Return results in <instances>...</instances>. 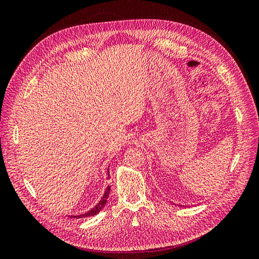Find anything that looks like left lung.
I'll list each match as a JSON object with an SVG mask.
<instances>
[{
	"label": "left lung",
	"instance_id": "1",
	"mask_svg": "<svg viewBox=\"0 0 259 259\" xmlns=\"http://www.w3.org/2000/svg\"><path fill=\"white\" fill-rule=\"evenodd\" d=\"M178 206H179V205H178Z\"/></svg>",
	"mask_w": 259,
	"mask_h": 259
}]
</instances>
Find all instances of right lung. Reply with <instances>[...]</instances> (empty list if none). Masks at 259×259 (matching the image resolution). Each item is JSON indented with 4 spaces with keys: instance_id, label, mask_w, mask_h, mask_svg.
Returning a JSON list of instances; mask_svg holds the SVG:
<instances>
[{
    "instance_id": "add662e5",
    "label": "right lung",
    "mask_w": 259,
    "mask_h": 259,
    "mask_svg": "<svg viewBox=\"0 0 259 259\" xmlns=\"http://www.w3.org/2000/svg\"><path fill=\"white\" fill-rule=\"evenodd\" d=\"M108 176H109V168H108ZM110 189H111V186H108V187L106 188V190H105V193H104V195H103V198H101V200L97 203V205H96L95 207L92 208V209L89 210V211H86V213H84V214L74 215V216H71V217H74V218H84V217H90V216H94V215L98 214L99 211H100L101 209H103V208L105 207V205H106L108 197H109V193H110Z\"/></svg>"
}]
</instances>
